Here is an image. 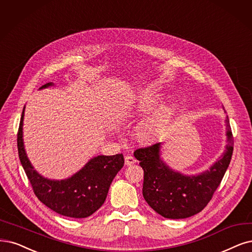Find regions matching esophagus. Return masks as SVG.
Returning <instances> with one entry per match:
<instances>
[{
  "label": "esophagus",
  "mask_w": 252,
  "mask_h": 252,
  "mask_svg": "<svg viewBox=\"0 0 252 252\" xmlns=\"http://www.w3.org/2000/svg\"><path fill=\"white\" fill-rule=\"evenodd\" d=\"M125 162H126V166H132V165H134L136 163V159H135L134 157H132V156H126L125 158Z\"/></svg>",
  "instance_id": "34e87169"
}]
</instances>
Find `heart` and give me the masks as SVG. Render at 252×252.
<instances>
[{"label":"heart","instance_id":"heart-1","mask_svg":"<svg viewBox=\"0 0 252 252\" xmlns=\"http://www.w3.org/2000/svg\"><path fill=\"white\" fill-rule=\"evenodd\" d=\"M160 97H148L139 102L136 107V113H146L159 104ZM155 109V108H154ZM173 116L172 107L163 104L153 111L136 127V136L139 141L151 142L159 137L168 126Z\"/></svg>","mask_w":252,"mask_h":252}]
</instances>
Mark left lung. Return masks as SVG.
Returning a JSON list of instances; mask_svg holds the SVG:
<instances>
[{"mask_svg":"<svg viewBox=\"0 0 252 252\" xmlns=\"http://www.w3.org/2000/svg\"><path fill=\"white\" fill-rule=\"evenodd\" d=\"M225 151L209 169L197 174H184L172 169L162 156V142L139 148L134 156L144 170L142 194L159 215L168 219H185L201 212L212 199L230 163L234 139L228 117H225Z\"/></svg>","mask_w":252,"mask_h":252,"instance_id":"8db88e82","label":"left lung"}]
</instances>
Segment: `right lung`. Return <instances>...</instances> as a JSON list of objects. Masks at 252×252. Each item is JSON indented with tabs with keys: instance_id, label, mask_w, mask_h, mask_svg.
<instances>
[{
	"instance_id": "right-lung-1",
	"label": "right lung",
	"mask_w": 252,
	"mask_h": 252,
	"mask_svg": "<svg viewBox=\"0 0 252 252\" xmlns=\"http://www.w3.org/2000/svg\"><path fill=\"white\" fill-rule=\"evenodd\" d=\"M54 86V83L44 84L39 88ZM22 113L17 134L18 156L23 168L29 179L33 191L44 206L62 216L70 218H86L96 212L105 202L110 185L118 171L123 168V154L114 156H96L82 168L64 180H51L37 172L27 156L24 144V116Z\"/></svg>"
}]
</instances>
